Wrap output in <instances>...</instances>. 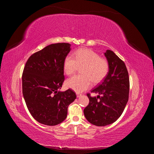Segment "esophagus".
Instances as JSON below:
<instances>
[{"instance_id":"1","label":"esophagus","mask_w":154,"mask_h":154,"mask_svg":"<svg viewBox=\"0 0 154 154\" xmlns=\"http://www.w3.org/2000/svg\"><path fill=\"white\" fill-rule=\"evenodd\" d=\"M81 96H82V94H79V93H77V94H76V96H77V97H80Z\"/></svg>"}]
</instances>
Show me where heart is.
<instances>
[{
  "label": "heart",
  "instance_id": "1",
  "mask_svg": "<svg viewBox=\"0 0 154 154\" xmlns=\"http://www.w3.org/2000/svg\"><path fill=\"white\" fill-rule=\"evenodd\" d=\"M78 67H81L82 74L69 78L66 85L76 92H82L89 88L92 82L96 84L103 80L109 72V63L94 51L81 48L73 57L67 56L63 62V71L68 76L75 73Z\"/></svg>",
  "mask_w": 154,
  "mask_h": 154
}]
</instances>
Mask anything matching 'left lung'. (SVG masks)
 I'll return each instance as SVG.
<instances>
[{
    "label": "left lung",
    "instance_id": "left-lung-1",
    "mask_svg": "<svg viewBox=\"0 0 154 154\" xmlns=\"http://www.w3.org/2000/svg\"><path fill=\"white\" fill-rule=\"evenodd\" d=\"M109 63L106 77L91 92L99 95L91 97L87 94L89 103L83 110L85 117L91 124L103 127L117 120L128 100L130 82L127 67L113 51L106 50L104 53Z\"/></svg>",
    "mask_w": 154,
    "mask_h": 154
}]
</instances>
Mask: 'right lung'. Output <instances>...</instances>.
Listing matches in <instances>:
<instances>
[{
    "label": "right lung",
    "mask_w": 154,
    "mask_h": 154,
    "mask_svg": "<svg viewBox=\"0 0 154 154\" xmlns=\"http://www.w3.org/2000/svg\"><path fill=\"white\" fill-rule=\"evenodd\" d=\"M71 51L68 43L53 44L32 54L22 74V93L27 109L37 122L49 126L66 119L69 105L76 98L71 89L61 88L63 62Z\"/></svg>",
    "instance_id": "obj_1"
}]
</instances>
